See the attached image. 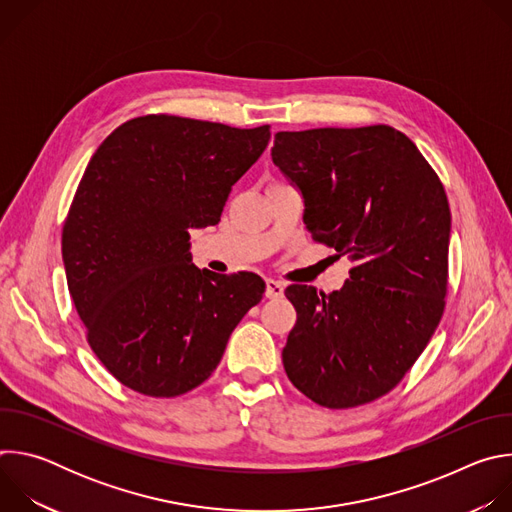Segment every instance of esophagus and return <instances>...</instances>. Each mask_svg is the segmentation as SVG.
Instances as JSON below:
<instances>
[{
    "label": "esophagus",
    "instance_id": "34e87169",
    "mask_svg": "<svg viewBox=\"0 0 512 512\" xmlns=\"http://www.w3.org/2000/svg\"><path fill=\"white\" fill-rule=\"evenodd\" d=\"M283 289H285V285H283L281 281H277V279H267V281H265V298L277 300V298L283 296Z\"/></svg>",
    "mask_w": 512,
    "mask_h": 512
}]
</instances>
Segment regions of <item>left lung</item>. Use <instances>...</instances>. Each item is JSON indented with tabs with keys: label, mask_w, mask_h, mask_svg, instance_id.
Wrapping results in <instances>:
<instances>
[{
	"label": "left lung",
	"mask_w": 512,
	"mask_h": 512,
	"mask_svg": "<svg viewBox=\"0 0 512 512\" xmlns=\"http://www.w3.org/2000/svg\"><path fill=\"white\" fill-rule=\"evenodd\" d=\"M273 164L304 198L312 237L354 261L332 294L289 285L283 367L330 409L371 403L413 367L444 314L452 214L417 145L389 125L279 131Z\"/></svg>",
	"instance_id": "1"
}]
</instances>
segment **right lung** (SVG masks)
I'll return each instance as SVG.
<instances>
[{
	"label": "right lung",
	"instance_id": "obj_1",
	"mask_svg": "<svg viewBox=\"0 0 512 512\" xmlns=\"http://www.w3.org/2000/svg\"><path fill=\"white\" fill-rule=\"evenodd\" d=\"M269 137V125L145 115L93 154L66 216L62 259L87 340L125 387L178 397L202 385L261 302L257 275L200 271L188 229L218 225Z\"/></svg>",
	"mask_w": 512,
	"mask_h": 512
}]
</instances>
